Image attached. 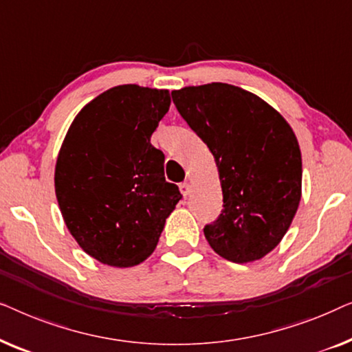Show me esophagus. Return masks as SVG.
Returning a JSON list of instances; mask_svg holds the SVG:
<instances>
[{"label": "esophagus", "mask_w": 352, "mask_h": 352, "mask_svg": "<svg viewBox=\"0 0 352 352\" xmlns=\"http://www.w3.org/2000/svg\"><path fill=\"white\" fill-rule=\"evenodd\" d=\"M180 191H182V195L183 196H188L190 195V183H180Z\"/></svg>", "instance_id": "obj_1"}]
</instances>
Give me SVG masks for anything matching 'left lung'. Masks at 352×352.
Segmentation results:
<instances>
[{
    "label": "left lung",
    "mask_w": 352,
    "mask_h": 352,
    "mask_svg": "<svg viewBox=\"0 0 352 352\" xmlns=\"http://www.w3.org/2000/svg\"><path fill=\"white\" fill-rule=\"evenodd\" d=\"M178 113L219 167L223 210L204 226L232 263L263 258L289 230L301 199V151L284 118L255 94L225 82L172 92Z\"/></svg>",
    "instance_id": "obj_1"
}]
</instances>
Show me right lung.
Listing matches in <instances>:
<instances>
[{"label": "right lung", "instance_id": "obj_1", "mask_svg": "<svg viewBox=\"0 0 352 352\" xmlns=\"http://www.w3.org/2000/svg\"><path fill=\"white\" fill-rule=\"evenodd\" d=\"M164 89L122 84L78 113L56 164V196L79 247L103 265L129 268L156 249L182 199L150 143L169 111Z\"/></svg>", "mask_w": 352, "mask_h": 352}]
</instances>
